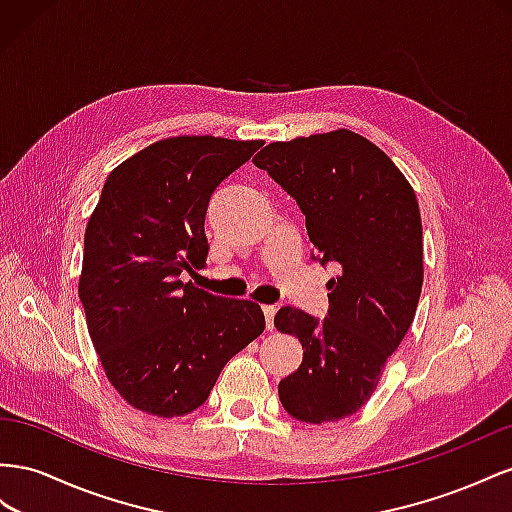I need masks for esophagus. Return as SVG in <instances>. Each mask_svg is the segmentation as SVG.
<instances>
[{
  "mask_svg": "<svg viewBox=\"0 0 512 512\" xmlns=\"http://www.w3.org/2000/svg\"><path fill=\"white\" fill-rule=\"evenodd\" d=\"M261 311H264V315H266V328L274 330V315H276V311H279V306L264 304V306H261Z\"/></svg>",
  "mask_w": 512,
  "mask_h": 512,
  "instance_id": "esophagus-1",
  "label": "esophagus"
}]
</instances>
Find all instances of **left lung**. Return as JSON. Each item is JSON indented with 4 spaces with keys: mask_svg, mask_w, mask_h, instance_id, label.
<instances>
[{
    "mask_svg": "<svg viewBox=\"0 0 512 512\" xmlns=\"http://www.w3.org/2000/svg\"><path fill=\"white\" fill-rule=\"evenodd\" d=\"M253 163L298 201L319 264L341 270L326 285L321 324L294 306L274 317L304 349L279 399L302 422L347 418L373 397L416 315L425 276L416 193L375 143L347 128L274 141Z\"/></svg>",
    "mask_w": 512,
    "mask_h": 512,
    "instance_id": "8db88e82",
    "label": "left lung"
}]
</instances>
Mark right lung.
Instances as JSON below:
<instances>
[{"instance_id":"1","label":"right lung","mask_w":512,"mask_h":512,"mask_svg":"<svg viewBox=\"0 0 512 512\" xmlns=\"http://www.w3.org/2000/svg\"><path fill=\"white\" fill-rule=\"evenodd\" d=\"M264 141L212 135L160 139L102 186L85 229L79 298L111 386L158 418L191 414L229 358L266 328L253 300L221 298L184 270L203 268L214 188Z\"/></svg>"}]
</instances>
